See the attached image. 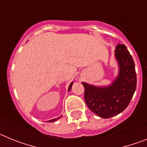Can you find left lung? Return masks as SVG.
Returning a JSON list of instances; mask_svg holds the SVG:
<instances>
[{"mask_svg": "<svg viewBox=\"0 0 147 147\" xmlns=\"http://www.w3.org/2000/svg\"><path fill=\"white\" fill-rule=\"evenodd\" d=\"M115 57L119 65L118 77L109 87H96L82 82L85 101L93 113L109 119L127 107L136 89L137 77L134 60L127 47L119 44Z\"/></svg>", "mask_w": 147, "mask_h": 147, "instance_id": "obj_1", "label": "left lung"}]
</instances>
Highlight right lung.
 Wrapping results in <instances>:
<instances>
[{
  "label": "right lung",
  "instance_id": "1",
  "mask_svg": "<svg viewBox=\"0 0 147 147\" xmlns=\"http://www.w3.org/2000/svg\"><path fill=\"white\" fill-rule=\"evenodd\" d=\"M72 85H73V82H71V85H70V86H69V88H68V90H69V91H70V90H71V87H72ZM60 117H61V116H59V117L57 118V119H52V120L48 121V122H53V121H57V119H59Z\"/></svg>",
  "mask_w": 147,
  "mask_h": 147
}]
</instances>
